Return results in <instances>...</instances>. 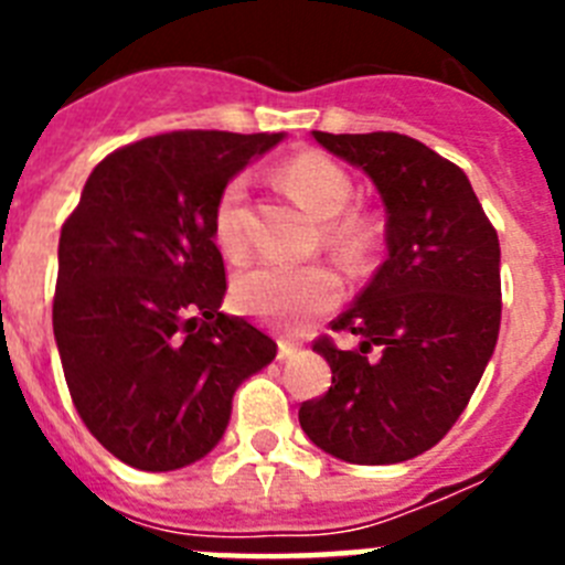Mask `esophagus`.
<instances>
[{
    "label": "esophagus",
    "mask_w": 565,
    "mask_h": 565,
    "mask_svg": "<svg viewBox=\"0 0 565 565\" xmlns=\"http://www.w3.org/2000/svg\"><path fill=\"white\" fill-rule=\"evenodd\" d=\"M297 356V344L288 342V339H279L277 342V359L279 362H286V359Z\"/></svg>",
    "instance_id": "34e87169"
}]
</instances>
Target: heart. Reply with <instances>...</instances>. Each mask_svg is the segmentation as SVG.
I'll return each instance as SVG.
<instances>
[{
    "label": "heart",
    "mask_w": 565,
    "mask_h": 565,
    "mask_svg": "<svg viewBox=\"0 0 565 565\" xmlns=\"http://www.w3.org/2000/svg\"><path fill=\"white\" fill-rule=\"evenodd\" d=\"M277 181L299 206L326 221L322 237L328 248L344 259H359L376 239V223L364 212H351V174L319 152H302L277 169ZM214 243L228 259H243L248 252L246 181L232 178L217 194L212 212ZM339 299V277L326 266L279 268L257 266L237 274L232 302L237 311L271 326H299L326 313Z\"/></svg>",
    "instance_id": "heart-1"
}]
</instances>
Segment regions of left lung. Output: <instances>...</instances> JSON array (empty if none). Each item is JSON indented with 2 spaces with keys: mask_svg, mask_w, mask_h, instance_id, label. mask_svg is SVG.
<instances>
[{
  "mask_svg": "<svg viewBox=\"0 0 565 565\" xmlns=\"http://www.w3.org/2000/svg\"><path fill=\"white\" fill-rule=\"evenodd\" d=\"M362 169L387 209V259L319 337L331 387L299 407L319 450L351 463H398L450 433L476 393L501 328V246L467 174L411 135L313 132Z\"/></svg>",
  "mask_w": 565,
  "mask_h": 565,
  "instance_id": "obj_1",
  "label": "left lung"
}]
</instances>
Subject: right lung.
Masks as SVG:
<instances>
[{"label":"right lung","instance_id":"1","mask_svg":"<svg viewBox=\"0 0 565 565\" xmlns=\"http://www.w3.org/2000/svg\"><path fill=\"white\" fill-rule=\"evenodd\" d=\"M282 135L163 132L93 169L58 237L53 333L84 427L143 472L194 463L223 438L237 384L277 344L221 313L217 194Z\"/></svg>","mask_w":565,"mask_h":565}]
</instances>
